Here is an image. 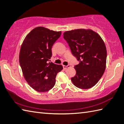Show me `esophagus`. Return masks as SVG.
<instances>
[{
	"mask_svg": "<svg viewBox=\"0 0 124 124\" xmlns=\"http://www.w3.org/2000/svg\"><path fill=\"white\" fill-rule=\"evenodd\" d=\"M63 66V68H64V69H67V68H68V67H70V65H67V66H65V65H63L62 66Z\"/></svg>",
	"mask_w": 124,
	"mask_h": 124,
	"instance_id": "obj_1",
	"label": "esophagus"
}]
</instances>
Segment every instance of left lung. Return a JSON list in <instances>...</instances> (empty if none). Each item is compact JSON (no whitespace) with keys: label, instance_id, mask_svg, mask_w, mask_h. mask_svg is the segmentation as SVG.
<instances>
[{"label":"left lung","instance_id":"left-lung-1","mask_svg":"<svg viewBox=\"0 0 124 124\" xmlns=\"http://www.w3.org/2000/svg\"><path fill=\"white\" fill-rule=\"evenodd\" d=\"M63 37L79 62L74 66L76 73L71 78L73 83L81 89L94 86L106 69L107 50L102 39L92 30L85 29L65 32Z\"/></svg>","mask_w":124,"mask_h":124}]
</instances>
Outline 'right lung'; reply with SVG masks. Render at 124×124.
Here are the masks:
<instances>
[{"mask_svg":"<svg viewBox=\"0 0 124 124\" xmlns=\"http://www.w3.org/2000/svg\"><path fill=\"white\" fill-rule=\"evenodd\" d=\"M43 27H37L26 35L22 45L19 61L25 80L33 89L40 92L48 91L56 83L61 65L48 62L52 56L51 48L61 35Z\"/></svg>","mask_w":124,"mask_h":124,"instance_id":"right-lung-1","label":"right lung"}]
</instances>
